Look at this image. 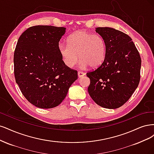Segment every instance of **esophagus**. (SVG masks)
I'll use <instances>...</instances> for the list:
<instances>
[{
    "label": "esophagus",
    "mask_w": 154,
    "mask_h": 154,
    "mask_svg": "<svg viewBox=\"0 0 154 154\" xmlns=\"http://www.w3.org/2000/svg\"><path fill=\"white\" fill-rule=\"evenodd\" d=\"M84 75H85V73H84V72H78V76H79V78H81V77H82L83 76H84Z\"/></svg>",
    "instance_id": "obj_1"
}]
</instances>
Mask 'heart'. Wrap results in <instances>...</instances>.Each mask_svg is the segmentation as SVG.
<instances>
[{"mask_svg": "<svg viewBox=\"0 0 154 154\" xmlns=\"http://www.w3.org/2000/svg\"><path fill=\"white\" fill-rule=\"evenodd\" d=\"M59 52L64 63L72 68L81 61L82 67L100 66L106 57L107 45L105 39L99 34L86 31L74 32L67 39V45L59 44Z\"/></svg>", "mask_w": 154, "mask_h": 154, "instance_id": "1", "label": "heart"}]
</instances>
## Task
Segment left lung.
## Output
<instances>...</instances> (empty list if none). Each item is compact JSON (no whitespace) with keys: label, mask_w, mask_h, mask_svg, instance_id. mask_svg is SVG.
Segmentation results:
<instances>
[{"label":"left lung","mask_w":154,"mask_h":154,"mask_svg":"<svg viewBox=\"0 0 154 154\" xmlns=\"http://www.w3.org/2000/svg\"><path fill=\"white\" fill-rule=\"evenodd\" d=\"M106 42V57L100 66L87 72L88 91L97 104L107 109L122 106L140 81L141 59L131 38L111 27H97Z\"/></svg>","instance_id":"8db88e82"}]
</instances>
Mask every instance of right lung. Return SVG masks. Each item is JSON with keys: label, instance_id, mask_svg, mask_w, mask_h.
Here are the masks:
<instances>
[{"label": "right lung", "instance_id": "right-lung-1", "mask_svg": "<svg viewBox=\"0 0 154 154\" xmlns=\"http://www.w3.org/2000/svg\"><path fill=\"white\" fill-rule=\"evenodd\" d=\"M65 28L35 26L20 36L14 52V73L23 95L37 107L60 104L77 79V71L64 63L59 42Z\"/></svg>", "mask_w": 154, "mask_h": 154}]
</instances>
